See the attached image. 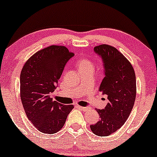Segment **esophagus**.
Returning <instances> with one entry per match:
<instances>
[{"instance_id": "1", "label": "esophagus", "mask_w": 157, "mask_h": 157, "mask_svg": "<svg viewBox=\"0 0 157 157\" xmlns=\"http://www.w3.org/2000/svg\"><path fill=\"white\" fill-rule=\"evenodd\" d=\"M77 107H78V109H80V110H82V111H85V110H87V109H88L87 107H82V106H80V105H78Z\"/></svg>"}]
</instances>
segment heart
<instances>
[{
    "label": "heart",
    "instance_id": "heart-1",
    "mask_svg": "<svg viewBox=\"0 0 157 157\" xmlns=\"http://www.w3.org/2000/svg\"><path fill=\"white\" fill-rule=\"evenodd\" d=\"M77 66L79 70H83V69L89 68V67H94V63L91 60H88L87 58H81L77 62Z\"/></svg>",
    "mask_w": 157,
    "mask_h": 157
}]
</instances>
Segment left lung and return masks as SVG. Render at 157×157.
Masks as SVG:
<instances>
[{"instance_id": "8db88e82", "label": "left lung", "mask_w": 157, "mask_h": 157, "mask_svg": "<svg viewBox=\"0 0 157 157\" xmlns=\"http://www.w3.org/2000/svg\"><path fill=\"white\" fill-rule=\"evenodd\" d=\"M103 62L104 78L99 91L108 96L104 109H97L100 120L90 125L98 136H108L120 129L130 114L136 96V80L130 62L117 48L109 45L94 47Z\"/></svg>"}]
</instances>
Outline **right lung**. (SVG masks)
Segmentation results:
<instances>
[{
    "mask_svg": "<svg viewBox=\"0 0 157 157\" xmlns=\"http://www.w3.org/2000/svg\"><path fill=\"white\" fill-rule=\"evenodd\" d=\"M73 55L65 46L51 45L32 55L21 70V103L28 120L40 132L54 134L60 130L74 108L54 101L50 96Z\"/></svg>",
    "mask_w": 157,
    "mask_h": 157,
    "instance_id": "1",
    "label": "right lung"
}]
</instances>
